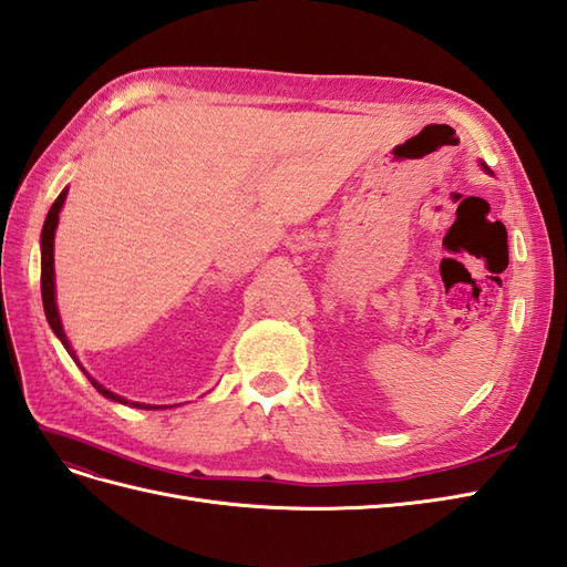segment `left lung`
Instances as JSON below:
<instances>
[{
  "label": "left lung",
  "instance_id": "obj_1",
  "mask_svg": "<svg viewBox=\"0 0 567 567\" xmlns=\"http://www.w3.org/2000/svg\"><path fill=\"white\" fill-rule=\"evenodd\" d=\"M483 167H485V169H487V165H483Z\"/></svg>",
  "mask_w": 567,
  "mask_h": 567
}]
</instances>
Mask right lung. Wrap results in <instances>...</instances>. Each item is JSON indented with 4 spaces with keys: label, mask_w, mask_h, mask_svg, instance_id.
<instances>
[{
    "label": "right lung",
    "mask_w": 567,
    "mask_h": 567,
    "mask_svg": "<svg viewBox=\"0 0 567 567\" xmlns=\"http://www.w3.org/2000/svg\"><path fill=\"white\" fill-rule=\"evenodd\" d=\"M65 194H68V188H63V192L59 194V198L54 200V205H51V210H49V215H47V219H44V227H42V238H40V244H42V302H44V315H47V321H49V326H51V331L56 333V338L63 342V348L68 350V354H71V357L75 359V362H78V357H75V352H73V348H71V342H68V338H65V333H63L61 317H59V310H56V290H54V231H56V225H59V213H61V208H63ZM78 367L82 369L80 362H78ZM82 371H84V369H82ZM84 375H87V379L92 381V385H94L101 394H104V398H109V400H113V402L130 404V406H136V409H161V406H151V404L127 402L125 398H120V394H115V392L106 390L101 383H96L87 371H84Z\"/></svg>",
    "instance_id": "obj_1"
}]
</instances>
